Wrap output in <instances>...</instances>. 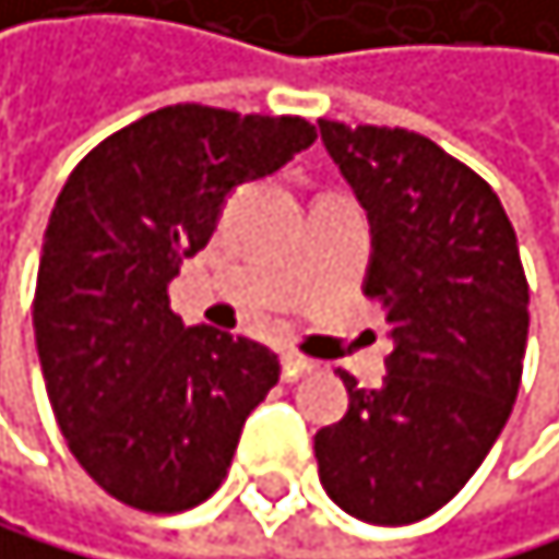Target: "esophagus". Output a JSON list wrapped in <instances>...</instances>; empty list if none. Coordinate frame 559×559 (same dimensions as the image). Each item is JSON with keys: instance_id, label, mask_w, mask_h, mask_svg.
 Masks as SVG:
<instances>
[{"instance_id": "obj_1", "label": "esophagus", "mask_w": 559, "mask_h": 559, "mask_svg": "<svg viewBox=\"0 0 559 559\" xmlns=\"http://www.w3.org/2000/svg\"><path fill=\"white\" fill-rule=\"evenodd\" d=\"M282 368H285V379H299V376L312 372V368H317V361L299 355V350H285V355H282Z\"/></svg>"}]
</instances>
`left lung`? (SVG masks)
<instances>
[{
  "label": "left lung",
  "instance_id": "obj_1",
  "mask_svg": "<svg viewBox=\"0 0 559 559\" xmlns=\"http://www.w3.org/2000/svg\"><path fill=\"white\" fill-rule=\"evenodd\" d=\"M320 134L372 225L365 295L393 326L379 390L341 372L347 414L312 438L320 484L361 522L411 525L466 487L519 396V239L490 183L425 134L337 121Z\"/></svg>",
  "mask_w": 559,
  "mask_h": 559
}]
</instances>
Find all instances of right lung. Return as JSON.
<instances>
[{
    "label": "right lung",
    "instance_id": "1",
    "mask_svg": "<svg viewBox=\"0 0 559 559\" xmlns=\"http://www.w3.org/2000/svg\"><path fill=\"white\" fill-rule=\"evenodd\" d=\"M312 142L302 117L177 104L114 131L61 187L34 334L58 428L110 498L174 515L222 487L282 365L257 341L183 326L166 288L225 198Z\"/></svg>",
    "mask_w": 559,
    "mask_h": 559
}]
</instances>
